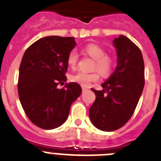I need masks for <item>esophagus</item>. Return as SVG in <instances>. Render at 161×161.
<instances>
[{
  "label": "esophagus",
  "instance_id": "esophagus-1",
  "mask_svg": "<svg viewBox=\"0 0 161 161\" xmlns=\"http://www.w3.org/2000/svg\"><path fill=\"white\" fill-rule=\"evenodd\" d=\"M82 92H86V91H88V89L86 88V87H82Z\"/></svg>",
  "mask_w": 161,
  "mask_h": 161
}]
</instances>
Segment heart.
Wrapping results in <instances>:
<instances>
[{"instance_id": "b5f03b06", "label": "heart", "mask_w": 161, "mask_h": 161, "mask_svg": "<svg viewBox=\"0 0 161 161\" xmlns=\"http://www.w3.org/2000/svg\"><path fill=\"white\" fill-rule=\"evenodd\" d=\"M85 54L94 60L93 69H96L103 77H107L111 74L114 67V60L110 56L106 55L105 50L96 44H89L82 49ZM78 62V55L75 52H70L67 57V65L70 69H75ZM96 71L87 73L78 72L69 77V80L78 83L82 86H87L91 82L99 79V74Z\"/></svg>"}]
</instances>
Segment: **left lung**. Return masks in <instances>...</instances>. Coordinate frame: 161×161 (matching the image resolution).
<instances>
[{"instance_id": "8db88e82", "label": "left lung", "mask_w": 161, "mask_h": 161, "mask_svg": "<svg viewBox=\"0 0 161 161\" xmlns=\"http://www.w3.org/2000/svg\"><path fill=\"white\" fill-rule=\"evenodd\" d=\"M113 44L117 50V67L101 85L103 90L92 89L96 100L89 109L92 123L103 131L116 130L129 121L145 83L144 62L138 46L122 35Z\"/></svg>"}]
</instances>
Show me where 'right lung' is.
<instances>
[{
    "instance_id": "1",
    "label": "right lung",
    "mask_w": 161,
    "mask_h": 161,
    "mask_svg": "<svg viewBox=\"0 0 161 161\" xmlns=\"http://www.w3.org/2000/svg\"><path fill=\"white\" fill-rule=\"evenodd\" d=\"M76 45L74 37L47 36L26 50L19 67L18 92L22 108L33 124L44 130L61 126L70 106L82 93L80 85L66 81L67 57Z\"/></svg>"
}]
</instances>
